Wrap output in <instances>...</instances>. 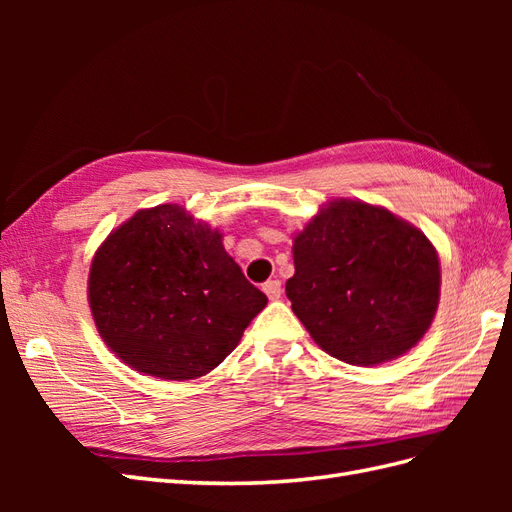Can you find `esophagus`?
Returning a JSON list of instances; mask_svg holds the SVG:
<instances>
[{
	"mask_svg": "<svg viewBox=\"0 0 512 512\" xmlns=\"http://www.w3.org/2000/svg\"><path fill=\"white\" fill-rule=\"evenodd\" d=\"M262 290L267 292V297L271 301H275V299L282 297V282L280 280H269V282L262 284Z\"/></svg>",
	"mask_w": 512,
	"mask_h": 512,
	"instance_id": "1",
	"label": "esophagus"
}]
</instances>
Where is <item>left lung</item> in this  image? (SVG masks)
<instances>
[{
	"mask_svg": "<svg viewBox=\"0 0 512 512\" xmlns=\"http://www.w3.org/2000/svg\"><path fill=\"white\" fill-rule=\"evenodd\" d=\"M292 312L350 365H378L425 335L440 301V262L421 230L380 207L335 200L294 237Z\"/></svg>",
	"mask_w": 512,
	"mask_h": 512,
	"instance_id": "obj_1",
	"label": "left lung"
}]
</instances>
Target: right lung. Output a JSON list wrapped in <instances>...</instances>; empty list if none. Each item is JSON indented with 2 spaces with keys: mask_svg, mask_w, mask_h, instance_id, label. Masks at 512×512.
<instances>
[{
  "mask_svg": "<svg viewBox=\"0 0 512 512\" xmlns=\"http://www.w3.org/2000/svg\"><path fill=\"white\" fill-rule=\"evenodd\" d=\"M265 305L220 232L177 205L138 211L91 262L89 307L106 346L164 380L209 374Z\"/></svg>",
  "mask_w": 512,
  "mask_h": 512,
  "instance_id": "right-lung-1",
  "label": "right lung"
}]
</instances>
